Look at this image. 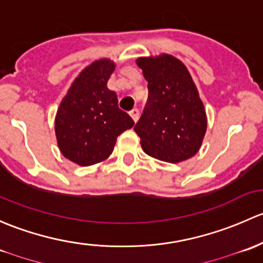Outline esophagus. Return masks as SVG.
Wrapping results in <instances>:
<instances>
[{
    "instance_id": "esophagus-1",
    "label": "esophagus",
    "mask_w": 263,
    "mask_h": 263,
    "mask_svg": "<svg viewBox=\"0 0 263 263\" xmlns=\"http://www.w3.org/2000/svg\"><path fill=\"white\" fill-rule=\"evenodd\" d=\"M129 114H130V116L133 118V120H134L135 123H137L138 119H139V110H138V109H133L132 111L129 112Z\"/></svg>"
}]
</instances>
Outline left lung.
I'll return each mask as SVG.
<instances>
[{
  "instance_id": "left-lung-1",
  "label": "left lung",
  "mask_w": 263,
  "mask_h": 263,
  "mask_svg": "<svg viewBox=\"0 0 263 263\" xmlns=\"http://www.w3.org/2000/svg\"><path fill=\"white\" fill-rule=\"evenodd\" d=\"M137 64L148 81V100L134 130L143 151L178 163L197 153L206 133V112L185 64L170 54L143 57Z\"/></svg>"
}]
</instances>
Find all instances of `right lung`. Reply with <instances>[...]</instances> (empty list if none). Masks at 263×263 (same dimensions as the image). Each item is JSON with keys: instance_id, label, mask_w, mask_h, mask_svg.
<instances>
[{"instance_id": "add662e5", "label": "right lung", "mask_w": 263, "mask_h": 263, "mask_svg": "<svg viewBox=\"0 0 263 263\" xmlns=\"http://www.w3.org/2000/svg\"><path fill=\"white\" fill-rule=\"evenodd\" d=\"M115 63L100 59L73 81L55 115V135L62 154L80 166L105 161L116 138L134 121L119 109L118 96L107 88Z\"/></svg>"}]
</instances>
